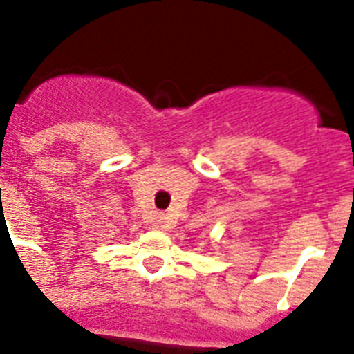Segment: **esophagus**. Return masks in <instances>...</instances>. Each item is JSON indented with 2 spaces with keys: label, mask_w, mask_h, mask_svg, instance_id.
Wrapping results in <instances>:
<instances>
[{
  "label": "esophagus",
  "mask_w": 354,
  "mask_h": 354,
  "mask_svg": "<svg viewBox=\"0 0 354 354\" xmlns=\"http://www.w3.org/2000/svg\"><path fill=\"white\" fill-rule=\"evenodd\" d=\"M168 227V218L165 214H158L152 218V228L156 230H165Z\"/></svg>",
  "instance_id": "34e87169"
}]
</instances>
